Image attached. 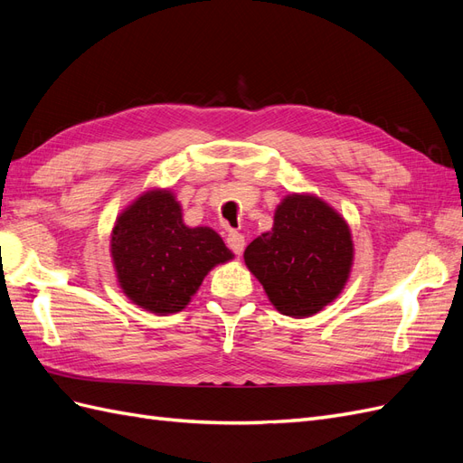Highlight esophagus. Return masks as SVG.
Here are the masks:
<instances>
[{
  "label": "esophagus",
  "mask_w": 463,
  "mask_h": 463,
  "mask_svg": "<svg viewBox=\"0 0 463 463\" xmlns=\"http://www.w3.org/2000/svg\"><path fill=\"white\" fill-rule=\"evenodd\" d=\"M226 243H228V247L233 250L235 255H241L243 249H245V237L240 232L230 230L228 235H226Z\"/></svg>",
  "instance_id": "1"
}]
</instances>
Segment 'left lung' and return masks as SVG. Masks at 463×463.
<instances>
[{
    "instance_id": "left-lung-1",
    "label": "left lung",
    "mask_w": 463,
    "mask_h": 463,
    "mask_svg": "<svg viewBox=\"0 0 463 463\" xmlns=\"http://www.w3.org/2000/svg\"><path fill=\"white\" fill-rule=\"evenodd\" d=\"M354 259L347 223L311 194H289L245 262L279 313L311 317L338 298Z\"/></svg>"
}]
</instances>
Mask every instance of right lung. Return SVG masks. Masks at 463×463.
<instances>
[{
  "label": "right lung",
  "mask_w": 463,
  "mask_h": 463,
  "mask_svg": "<svg viewBox=\"0 0 463 463\" xmlns=\"http://www.w3.org/2000/svg\"><path fill=\"white\" fill-rule=\"evenodd\" d=\"M111 257L133 303L170 315L184 309L213 266L233 255L214 230L185 226L170 191H148L118 218Z\"/></svg>",
  "instance_id": "obj_1"
}]
</instances>
